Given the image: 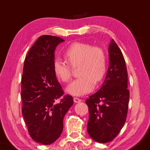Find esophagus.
<instances>
[{
	"instance_id": "34e87169",
	"label": "esophagus",
	"mask_w": 150,
	"mask_h": 150,
	"mask_svg": "<svg viewBox=\"0 0 150 150\" xmlns=\"http://www.w3.org/2000/svg\"><path fill=\"white\" fill-rule=\"evenodd\" d=\"M73 100H74V102L75 103H80L81 101V100L80 99V98H77V97H74L73 98Z\"/></svg>"
}]
</instances>
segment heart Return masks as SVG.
Returning a JSON list of instances; mask_svg holds the SVG:
<instances>
[{
    "label": "heart",
    "mask_w": 150,
    "mask_h": 150,
    "mask_svg": "<svg viewBox=\"0 0 150 150\" xmlns=\"http://www.w3.org/2000/svg\"><path fill=\"white\" fill-rule=\"evenodd\" d=\"M65 62L56 58L53 70L58 79L69 83L72 78V68L78 67V79L67 87L72 95L81 96L89 93L95 85L102 82L107 71V57L103 48L85 43L75 42L64 52Z\"/></svg>",
    "instance_id": "b5f03b06"
}]
</instances>
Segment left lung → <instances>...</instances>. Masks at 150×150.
I'll return each mask as SVG.
<instances>
[{"label":"left lung","instance_id":"1","mask_svg":"<svg viewBox=\"0 0 150 150\" xmlns=\"http://www.w3.org/2000/svg\"><path fill=\"white\" fill-rule=\"evenodd\" d=\"M108 51L109 67L103 85L85 102L89 113L87 132L99 143L112 141L120 132L126 120L130 98L125 59L114 40Z\"/></svg>","mask_w":150,"mask_h":150}]
</instances>
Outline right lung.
<instances>
[{
  "instance_id": "1",
  "label": "right lung",
  "mask_w": 150,
  "mask_h": 150,
  "mask_svg": "<svg viewBox=\"0 0 150 150\" xmlns=\"http://www.w3.org/2000/svg\"><path fill=\"white\" fill-rule=\"evenodd\" d=\"M64 40L44 35L39 37L25 58L21 80L22 112L30 136L49 145L60 136L63 118L72 106L73 97L64 92L53 70L54 52Z\"/></svg>"
}]
</instances>
